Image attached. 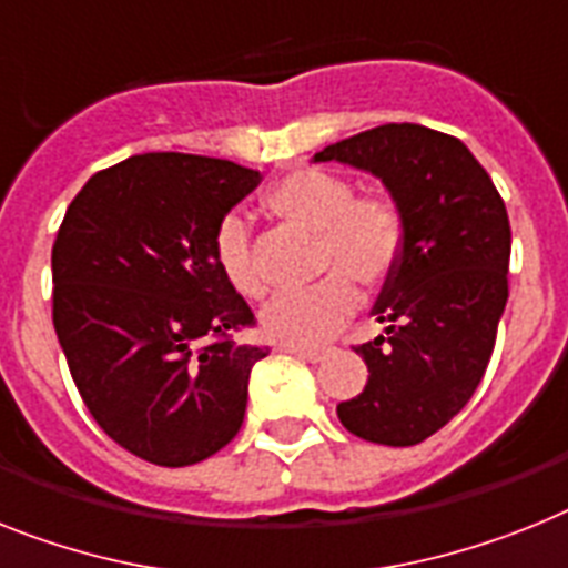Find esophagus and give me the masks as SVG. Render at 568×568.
Here are the masks:
<instances>
[{"mask_svg": "<svg viewBox=\"0 0 568 568\" xmlns=\"http://www.w3.org/2000/svg\"><path fill=\"white\" fill-rule=\"evenodd\" d=\"M285 352H292V355L303 357V361H308V364H317V361H323V357H326V352L323 349H306V346H285Z\"/></svg>", "mask_w": 568, "mask_h": 568, "instance_id": "esophagus-1", "label": "esophagus"}]
</instances>
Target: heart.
<instances>
[{"label":"heart","instance_id":"heart-1","mask_svg":"<svg viewBox=\"0 0 568 568\" xmlns=\"http://www.w3.org/2000/svg\"><path fill=\"white\" fill-rule=\"evenodd\" d=\"M271 216L317 233V274L308 288L276 294L262 308V328L288 346H317L332 337L357 306L352 278L366 292H381L395 280L407 256V213L389 193H357L355 181L332 170H294L262 195ZM213 256L227 283L245 297L268 292L240 216L222 219L213 236Z\"/></svg>","mask_w":568,"mask_h":568}]
</instances>
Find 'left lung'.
<instances>
[{
    "label": "left lung",
    "instance_id": "obj_1",
    "mask_svg": "<svg viewBox=\"0 0 568 568\" xmlns=\"http://www.w3.org/2000/svg\"><path fill=\"white\" fill-rule=\"evenodd\" d=\"M332 159L378 175L409 225L404 265L375 306L387 332L355 346L369 378L337 418L375 445H418L488 369L508 300V211L459 138L418 123H384L314 155Z\"/></svg>",
    "mask_w": 568,
    "mask_h": 568
}]
</instances>
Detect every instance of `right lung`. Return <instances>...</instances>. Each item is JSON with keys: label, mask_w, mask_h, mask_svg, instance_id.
<instances>
[{"label": "right lung", "mask_w": 568, "mask_h": 568, "mask_svg": "<svg viewBox=\"0 0 568 568\" xmlns=\"http://www.w3.org/2000/svg\"><path fill=\"white\" fill-rule=\"evenodd\" d=\"M260 184L233 161L146 152L74 195L51 247V317L85 409L114 445L161 468L207 459L242 427L268 346L219 271L213 236Z\"/></svg>", "instance_id": "obj_1"}]
</instances>
